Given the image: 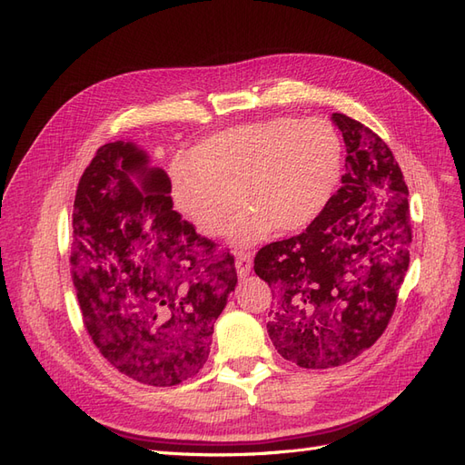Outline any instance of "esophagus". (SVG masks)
I'll use <instances>...</instances> for the list:
<instances>
[{
  "mask_svg": "<svg viewBox=\"0 0 465 465\" xmlns=\"http://www.w3.org/2000/svg\"><path fill=\"white\" fill-rule=\"evenodd\" d=\"M234 265H236L238 277H248L250 272H252V254H250V252H238Z\"/></svg>",
  "mask_w": 465,
  "mask_h": 465,
  "instance_id": "obj_1",
  "label": "esophagus"
}]
</instances>
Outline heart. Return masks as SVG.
Masks as SVG:
<instances>
[{"label": "heart", "mask_w": 465, "mask_h": 465, "mask_svg": "<svg viewBox=\"0 0 465 465\" xmlns=\"http://www.w3.org/2000/svg\"><path fill=\"white\" fill-rule=\"evenodd\" d=\"M343 147L333 125L320 118H272L205 137L171 166L178 211L200 234L215 238L238 205H248L229 227L236 246H252L273 231H304L340 190Z\"/></svg>", "instance_id": "heart-1"}]
</instances>
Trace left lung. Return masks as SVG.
I'll list each match as a JSON object with an SVG mask.
<instances>
[{
    "label": "left lung",
    "mask_w": 465,
    "mask_h": 465,
    "mask_svg": "<svg viewBox=\"0 0 465 465\" xmlns=\"http://www.w3.org/2000/svg\"><path fill=\"white\" fill-rule=\"evenodd\" d=\"M347 147L341 188L304 232L263 246L254 272L272 287L267 333L302 369L340 367L384 333L410 267L407 186L367 125L331 114Z\"/></svg>",
    "instance_id": "8db88e82"
}]
</instances>
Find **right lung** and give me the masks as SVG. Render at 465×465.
<instances>
[{
	"mask_svg": "<svg viewBox=\"0 0 465 465\" xmlns=\"http://www.w3.org/2000/svg\"><path fill=\"white\" fill-rule=\"evenodd\" d=\"M72 279L103 357L137 382L198 374L236 287L234 258L173 209L171 180L134 142L106 143L74 203Z\"/></svg>",
	"mask_w": 465,
	"mask_h": 465,
	"instance_id": "add662e5",
	"label": "right lung"
}]
</instances>
